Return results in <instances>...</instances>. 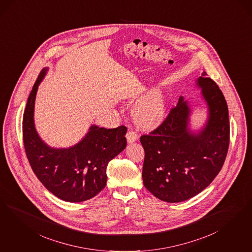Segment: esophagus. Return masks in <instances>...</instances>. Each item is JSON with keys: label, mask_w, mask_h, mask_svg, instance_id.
<instances>
[{"label": "esophagus", "mask_w": 252, "mask_h": 252, "mask_svg": "<svg viewBox=\"0 0 252 252\" xmlns=\"http://www.w3.org/2000/svg\"><path fill=\"white\" fill-rule=\"evenodd\" d=\"M126 138H127V141H128L129 144H132V143H134L138 139V135H137V133L135 131L130 130H128V132L126 134Z\"/></svg>", "instance_id": "34e87169"}]
</instances>
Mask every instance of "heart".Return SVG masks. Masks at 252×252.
<instances>
[{"label":"heart","mask_w":252,"mask_h":252,"mask_svg":"<svg viewBox=\"0 0 252 252\" xmlns=\"http://www.w3.org/2000/svg\"><path fill=\"white\" fill-rule=\"evenodd\" d=\"M133 118L142 127L153 128L166 116V98L162 91L150 90L133 106Z\"/></svg>","instance_id":"b5f03b06"}]
</instances>
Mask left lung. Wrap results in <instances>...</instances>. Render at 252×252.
Here are the masks:
<instances>
[{
    "instance_id": "obj_1",
    "label": "left lung",
    "mask_w": 252,
    "mask_h": 252,
    "mask_svg": "<svg viewBox=\"0 0 252 252\" xmlns=\"http://www.w3.org/2000/svg\"><path fill=\"white\" fill-rule=\"evenodd\" d=\"M195 85L208 108L207 121L199 130L190 129L192 106L180 96L161 125L140 138L145 150L144 186L169 203L202 192L218 175L227 155L230 124L225 98L206 72Z\"/></svg>"
}]
</instances>
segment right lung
I'll return each mask as SVG.
<instances>
[{"label": "right lung", "mask_w": 252, "mask_h": 252, "mask_svg": "<svg viewBox=\"0 0 252 252\" xmlns=\"http://www.w3.org/2000/svg\"><path fill=\"white\" fill-rule=\"evenodd\" d=\"M44 67L33 85L23 116V141L32 169L46 189L67 202H81L95 196L106 187L108 162L126 147L127 128H100L92 125L81 141L67 148L49 146L34 124L38 87L47 73Z\"/></svg>", "instance_id": "1"}]
</instances>
